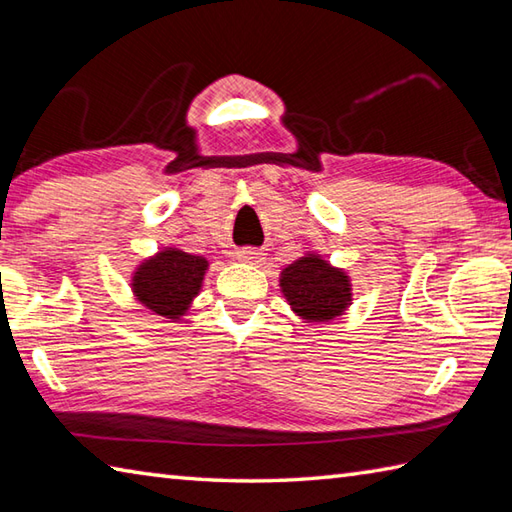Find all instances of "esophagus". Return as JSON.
I'll return each instance as SVG.
<instances>
[{
  "instance_id": "esophagus-1",
  "label": "esophagus",
  "mask_w": 512,
  "mask_h": 512,
  "mask_svg": "<svg viewBox=\"0 0 512 512\" xmlns=\"http://www.w3.org/2000/svg\"><path fill=\"white\" fill-rule=\"evenodd\" d=\"M264 253H259L255 248H242L237 250V262L242 264H264Z\"/></svg>"
}]
</instances>
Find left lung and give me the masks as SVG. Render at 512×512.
Masks as SVG:
<instances>
[{
  "label": "left lung",
  "mask_w": 512,
  "mask_h": 512,
  "mask_svg": "<svg viewBox=\"0 0 512 512\" xmlns=\"http://www.w3.org/2000/svg\"><path fill=\"white\" fill-rule=\"evenodd\" d=\"M279 286L292 312L306 323L339 319L352 303V284L345 270L330 266L314 253L281 270Z\"/></svg>",
  "instance_id": "8db88e82"
}]
</instances>
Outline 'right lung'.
I'll use <instances>...</instances> for the list:
<instances>
[{"label": "right lung", "instance_id": "1", "mask_svg": "<svg viewBox=\"0 0 512 512\" xmlns=\"http://www.w3.org/2000/svg\"><path fill=\"white\" fill-rule=\"evenodd\" d=\"M206 268L209 262L200 255L180 248L160 250L134 270V297L158 317L180 319L198 297Z\"/></svg>", "mask_w": 512, "mask_h": 512}]
</instances>
